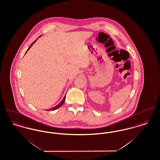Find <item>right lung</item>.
<instances>
[{
    "label": "right lung",
    "mask_w": 160,
    "mask_h": 160,
    "mask_svg": "<svg viewBox=\"0 0 160 160\" xmlns=\"http://www.w3.org/2000/svg\"><path fill=\"white\" fill-rule=\"evenodd\" d=\"M38 39V38H37V39H36V40H35V41H34V42H33L32 44H31V46H30V47H29V48L27 50V51H26V52L25 53V54L26 53L28 52V50H29L31 48V47H32V45H33V44H34V43L36 42V41H37ZM65 97H66V95H65V97H63V99L61 101V102H59V104H58L57 106H56L54 107H52V108H50V109H47V110H47V111H53V110H55L58 109V108H59L60 107L62 106L63 104V103H64V102H65Z\"/></svg>",
    "instance_id": "1"
}]
</instances>
